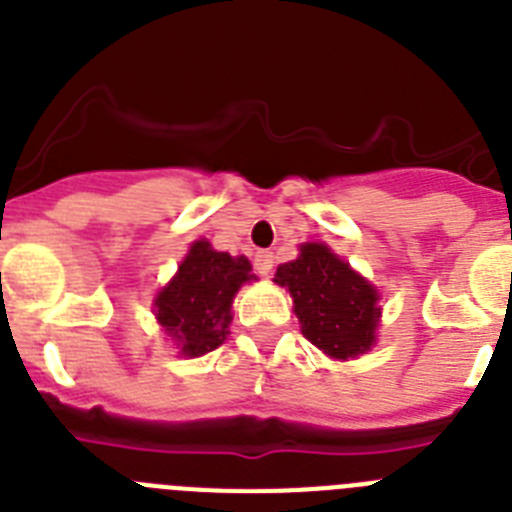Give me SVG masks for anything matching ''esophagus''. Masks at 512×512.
I'll use <instances>...</instances> for the list:
<instances>
[{
	"label": "esophagus",
	"instance_id": "esophagus-1",
	"mask_svg": "<svg viewBox=\"0 0 512 512\" xmlns=\"http://www.w3.org/2000/svg\"><path fill=\"white\" fill-rule=\"evenodd\" d=\"M253 269L259 271V274H271V269H274V253L271 251H259L256 256H253Z\"/></svg>",
	"mask_w": 512,
	"mask_h": 512
}]
</instances>
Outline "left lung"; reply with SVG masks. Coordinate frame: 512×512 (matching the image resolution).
Returning <instances> with one entry per match:
<instances>
[{
    "mask_svg": "<svg viewBox=\"0 0 512 512\" xmlns=\"http://www.w3.org/2000/svg\"><path fill=\"white\" fill-rule=\"evenodd\" d=\"M274 282L289 289L302 336L333 359L369 351L377 330V289L323 243H305L295 261L277 269Z\"/></svg>",
    "mask_w": 512,
    "mask_h": 512,
    "instance_id": "obj_1",
    "label": "left lung"
}]
</instances>
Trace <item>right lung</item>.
I'll return each instance as SVG.
<instances>
[{
    "label": "right lung",
    "mask_w": 512,
    "mask_h": 512,
    "mask_svg": "<svg viewBox=\"0 0 512 512\" xmlns=\"http://www.w3.org/2000/svg\"><path fill=\"white\" fill-rule=\"evenodd\" d=\"M248 279H253L248 259L212 251L207 241L192 243L176 277L158 292V323L182 343L184 356L215 351L233 320L235 292Z\"/></svg>",
    "instance_id": "1"
}]
</instances>
